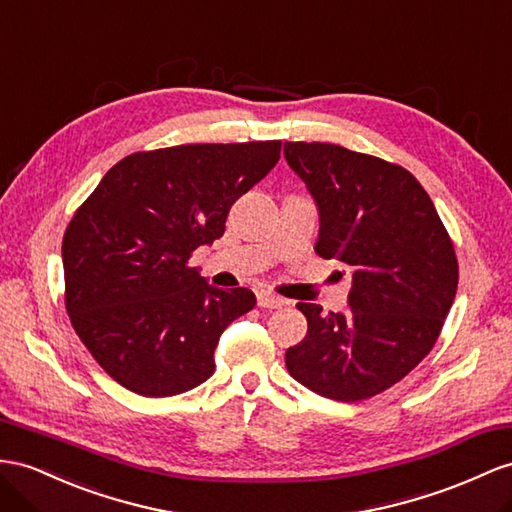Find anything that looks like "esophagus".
Instances as JSON below:
<instances>
[{"label":"esophagus","instance_id":"esophagus-1","mask_svg":"<svg viewBox=\"0 0 512 512\" xmlns=\"http://www.w3.org/2000/svg\"><path fill=\"white\" fill-rule=\"evenodd\" d=\"M283 303H285V300L279 298V296H274L272 292H266V290L257 292V305H259V307H264V309H279Z\"/></svg>","mask_w":512,"mask_h":512}]
</instances>
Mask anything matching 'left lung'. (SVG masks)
<instances>
[{"label":"left lung","instance_id":"1","mask_svg":"<svg viewBox=\"0 0 512 512\" xmlns=\"http://www.w3.org/2000/svg\"><path fill=\"white\" fill-rule=\"evenodd\" d=\"M283 153L318 205L316 253L352 270L346 313L296 305L307 335L287 348V372L324 398H372L435 346L456 296L454 244L406 168L329 142H285Z\"/></svg>","mask_w":512,"mask_h":512}]
</instances>
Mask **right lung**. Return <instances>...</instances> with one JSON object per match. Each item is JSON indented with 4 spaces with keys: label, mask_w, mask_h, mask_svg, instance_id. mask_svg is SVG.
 I'll return each instance as SVG.
<instances>
[{
    "label": "right lung",
    "mask_w": 512,
    "mask_h": 512,
    "mask_svg": "<svg viewBox=\"0 0 512 512\" xmlns=\"http://www.w3.org/2000/svg\"><path fill=\"white\" fill-rule=\"evenodd\" d=\"M281 157V140L179 144L114 164L62 240L64 305L75 333L116 383L177 396L214 374L222 331L255 307L218 290L190 257L225 233L231 205Z\"/></svg>",
    "instance_id": "add662e5"
}]
</instances>
